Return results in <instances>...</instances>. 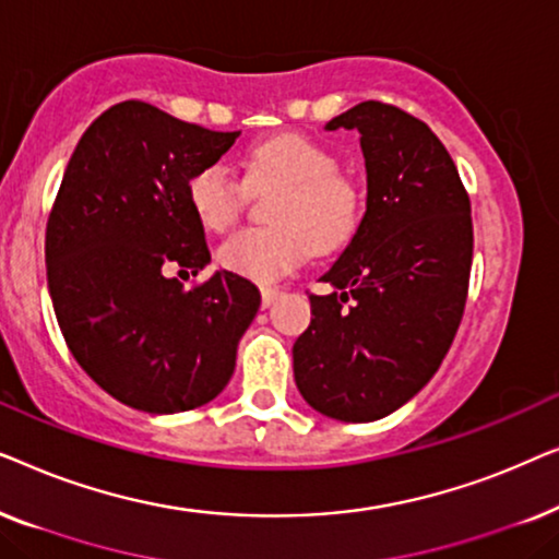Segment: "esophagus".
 Here are the masks:
<instances>
[{"label": "esophagus", "instance_id": "1", "mask_svg": "<svg viewBox=\"0 0 559 559\" xmlns=\"http://www.w3.org/2000/svg\"><path fill=\"white\" fill-rule=\"evenodd\" d=\"M277 297H280L277 287H262V305H264V308H270V305L277 300Z\"/></svg>", "mask_w": 559, "mask_h": 559}]
</instances>
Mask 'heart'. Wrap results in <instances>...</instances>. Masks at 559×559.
I'll use <instances>...</instances> for the list:
<instances>
[{
    "label": "heart",
    "mask_w": 559,
    "mask_h": 559,
    "mask_svg": "<svg viewBox=\"0 0 559 559\" xmlns=\"http://www.w3.org/2000/svg\"><path fill=\"white\" fill-rule=\"evenodd\" d=\"M243 180L224 163L190 175L186 198L205 231L226 234L249 205V190L272 195L266 216L274 224L249 228L218 249V264L243 280L274 282L300 266L312 249L333 251L354 236L361 193L343 175L323 144L287 132L259 142L243 155Z\"/></svg>",
    "instance_id": "1"
}]
</instances>
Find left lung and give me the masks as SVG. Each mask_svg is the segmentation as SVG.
Here are the masks:
<instances>
[{
  "mask_svg": "<svg viewBox=\"0 0 559 559\" xmlns=\"http://www.w3.org/2000/svg\"><path fill=\"white\" fill-rule=\"evenodd\" d=\"M358 129L366 213L310 295L293 346L305 402L341 423H373L409 402L461 325L473 259L471 201L432 129L400 106L361 102L325 129Z\"/></svg>",
  "mask_w": 559,
  "mask_h": 559,
  "instance_id": "left-lung-1",
  "label": "left lung"
}]
</instances>
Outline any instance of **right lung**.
<instances>
[{
  "mask_svg": "<svg viewBox=\"0 0 559 559\" xmlns=\"http://www.w3.org/2000/svg\"><path fill=\"white\" fill-rule=\"evenodd\" d=\"M236 136L121 102L66 167L45 231L52 308L81 369L127 407L195 409L231 379L259 289L231 272L186 289L167 272L211 262L186 186Z\"/></svg>",
  "mask_w": 559,
  "mask_h": 559,
  "instance_id": "obj_1",
  "label": "right lung"
}]
</instances>
